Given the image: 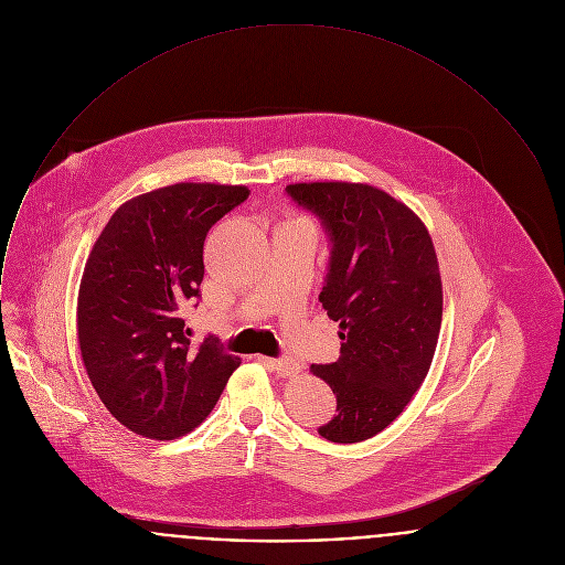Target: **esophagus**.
<instances>
[{
  "mask_svg": "<svg viewBox=\"0 0 565 565\" xmlns=\"http://www.w3.org/2000/svg\"><path fill=\"white\" fill-rule=\"evenodd\" d=\"M263 364H267L274 373L282 379H291V376L300 373V364L294 360H271V358H260Z\"/></svg>",
  "mask_w": 565,
  "mask_h": 565,
  "instance_id": "34e87169",
  "label": "esophagus"
}]
</instances>
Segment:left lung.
<instances>
[{
	"mask_svg": "<svg viewBox=\"0 0 565 565\" xmlns=\"http://www.w3.org/2000/svg\"><path fill=\"white\" fill-rule=\"evenodd\" d=\"M287 192L333 243L320 302L340 324L342 355L311 373L331 385L338 414L318 431L360 443L385 429L429 373L443 322L436 249L420 216L385 190L302 182Z\"/></svg>",
	"mask_w": 565,
	"mask_h": 565,
	"instance_id": "left-lung-1",
	"label": "left lung"
}]
</instances>
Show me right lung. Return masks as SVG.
<instances>
[{
  "label": "right lung",
  "mask_w": 565,
  "mask_h": 565,
  "mask_svg": "<svg viewBox=\"0 0 565 565\" xmlns=\"http://www.w3.org/2000/svg\"><path fill=\"white\" fill-rule=\"evenodd\" d=\"M247 186L182 182L125 201L96 238L78 287L87 376L116 420L173 440L216 405L241 360L214 338L192 347L182 313L199 298L207 230Z\"/></svg>",
  "instance_id": "right-lung-1"
}]
</instances>
